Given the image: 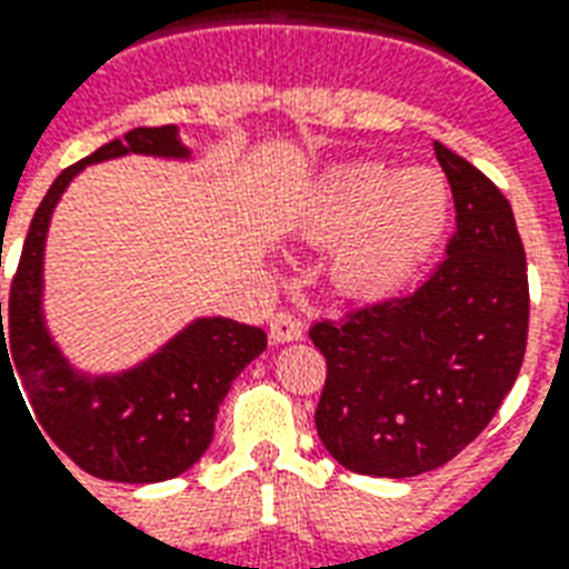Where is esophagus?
Here are the masks:
<instances>
[{
  "label": "esophagus",
  "instance_id": "esophagus-1",
  "mask_svg": "<svg viewBox=\"0 0 569 569\" xmlns=\"http://www.w3.org/2000/svg\"><path fill=\"white\" fill-rule=\"evenodd\" d=\"M268 333H271V340L274 342L301 340V319H295L292 313H274L271 316V328H268Z\"/></svg>",
  "mask_w": 569,
  "mask_h": 569
}]
</instances>
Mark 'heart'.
Masks as SVG:
<instances>
[{"label": "heart", "mask_w": 569, "mask_h": 569, "mask_svg": "<svg viewBox=\"0 0 569 569\" xmlns=\"http://www.w3.org/2000/svg\"><path fill=\"white\" fill-rule=\"evenodd\" d=\"M450 184L439 169L390 172L381 163L333 169L316 193L310 229L342 238L333 280L361 298L400 289L445 236Z\"/></svg>", "instance_id": "heart-1"}]
</instances>
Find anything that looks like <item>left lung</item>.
<instances>
[{
  "instance_id": "obj_1",
  "label": "left lung",
  "mask_w": 569,
  "mask_h": 569,
  "mask_svg": "<svg viewBox=\"0 0 569 569\" xmlns=\"http://www.w3.org/2000/svg\"><path fill=\"white\" fill-rule=\"evenodd\" d=\"M457 232L411 292L325 316L316 432L342 468L415 477L466 450L513 388L528 342V266L513 208L457 151L436 142Z\"/></svg>"
}]
</instances>
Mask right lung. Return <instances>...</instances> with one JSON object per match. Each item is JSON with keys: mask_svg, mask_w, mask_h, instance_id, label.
<instances>
[{"mask_svg": "<svg viewBox=\"0 0 569 569\" xmlns=\"http://www.w3.org/2000/svg\"><path fill=\"white\" fill-rule=\"evenodd\" d=\"M130 151L188 158L176 124H160L128 130L121 140L107 142L59 172L26 232L23 253L8 292V328L2 325L0 301V372L2 363L6 370L11 367V376L18 372L30 400L26 411L33 409L29 412L32 423L39 420L34 425L41 427L38 432L86 475L116 483H160L188 471L206 453L214 436L217 406L223 402L238 372L262 355L268 337L262 328L232 319H199L163 352L124 376L86 379L64 363L41 322L47 223L68 181L86 163Z\"/></svg>", "mask_w": 569, "mask_h": 569, "instance_id": "add662e5", "label": "right lung"}]
</instances>
